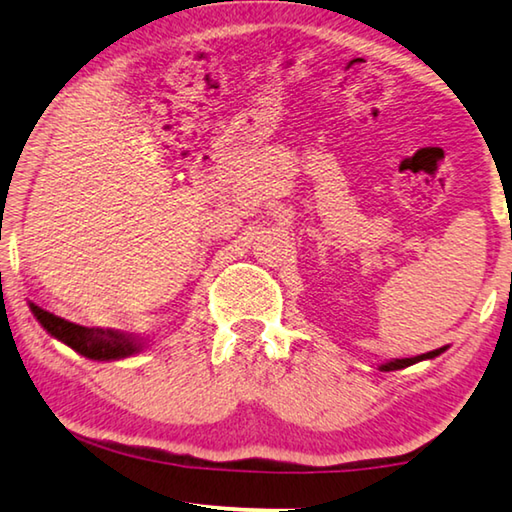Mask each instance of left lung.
Masks as SVG:
<instances>
[{
    "mask_svg": "<svg viewBox=\"0 0 512 512\" xmlns=\"http://www.w3.org/2000/svg\"><path fill=\"white\" fill-rule=\"evenodd\" d=\"M442 352H444V348H439V350H430V352H426V355H419V357H412V359H396V361H387V364H382V366H380V371H398V368H407V366L416 364V361H423V359H435L437 355H442Z\"/></svg>",
    "mask_w": 512,
    "mask_h": 512,
    "instance_id": "obj_1",
    "label": "left lung"
}]
</instances>
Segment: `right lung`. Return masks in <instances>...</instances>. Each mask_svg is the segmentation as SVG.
Returning a JSON list of instances; mask_svg holds the SVG:
<instances>
[{"mask_svg": "<svg viewBox=\"0 0 512 512\" xmlns=\"http://www.w3.org/2000/svg\"><path fill=\"white\" fill-rule=\"evenodd\" d=\"M36 320L47 329V334L59 338L61 343H66L68 348L80 352L86 359H123L139 352L141 345L135 336L114 332V329H100V327H82L75 322H68L64 318L54 316V313L41 309V306L31 304Z\"/></svg>", "mask_w": 512, "mask_h": 512, "instance_id": "right-lung-1", "label": "right lung"}]
</instances>
